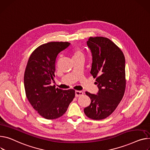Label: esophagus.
<instances>
[{
    "label": "esophagus",
    "mask_w": 150,
    "mask_h": 150,
    "mask_svg": "<svg viewBox=\"0 0 150 150\" xmlns=\"http://www.w3.org/2000/svg\"><path fill=\"white\" fill-rule=\"evenodd\" d=\"M83 95V92L82 91H75V96L76 97H78V96H81Z\"/></svg>",
    "instance_id": "esophagus-1"
}]
</instances>
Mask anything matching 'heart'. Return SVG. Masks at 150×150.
<instances>
[{"instance_id":"obj_1","label":"heart","mask_w":150,"mask_h":150,"mask_svg":"<svg viewBox=\"0 0 150 150\" xmlns=\"http://www.w3.org/2000/svg\"><path fill=\"white\" fill-rule=\"evenodd\" d=\"M74 58L84 57V53L80 48H75L73 51Z\"/></svg>"}]
</instances>
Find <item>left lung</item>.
<instances>
[{
	"label": "left lung",
	"instance_id": "obj_1",
	"mask_svg": "<svg viewBox=\"0 0 150 150\" xmlns=\"http://www.w3.org/2000/svg\"><path fill=\"white\" fill-rule=\"evenodd\" d=\"M87 44L93 57L91 74L96 78L99 91L97 95L86 92L91 103L84 112L90 119L101 120L115 110L124 96L125 57L121 49L106 37H91Z\"/></svg>",
	"mask_w": 150,
	"mask_h": 150
}]
</instances>
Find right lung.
<instances>
[{
	"label": "right lung",
	"instance_id": "right-lung-1",
	"mask_svg": "<svg viewBox=\"0 0 150 150\" xmlns=\"http://www.w3.org/2000/svg\"><path fill=\"white\" fill-rule=\"evenodd\" d=\"M69 42H51L37 47L30 55L25 69L24 86L29 103L43 117L55 119L63 116L75 96L74 89L51 86L58 55Z\"/></svg>",
	"mask_w": 150,
	"mask_h": 150
}]
</instances>
